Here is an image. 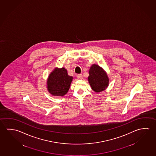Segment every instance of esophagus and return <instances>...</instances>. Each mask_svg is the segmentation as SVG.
<instances>
[{
  "instance_id": "obj_1",
  "label": "esophagus",
  "mask_w": 156,
  "mask_h": 156,
  "mask_svg": "<svg viewBox=\"0 0 156 156\" xmlns=\"http://www.w3.org/2000/svg\"><path fill=\"white\" fill-rule=\"evenodd\" d=\"M77 78L79 79H82L83 78V76L82 74H79L77 75Z\"/></svg>"
}]
</instances>
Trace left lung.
<instances>
[{"label":"left lung","instance_id":"8db88e82","mask_svg":"<svg viewBox=\"0 0 156 156\" xmlns=\"http://www.w3.org/2000/svg\"><path fill=\"white\" fill-rule=\"evenodd\" d=\"M88 80L92 89L95 92H100L105 89L109 84L107 74L97 65H93L90 69Z\"/></svg>","mask_w":156,"mask_h":156}]
</instances>
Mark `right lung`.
<instances>
[{"instance_id": "right-lung-1", "label": "right lung", "mask_w": 156, "mask_h": 156, "mask_svg": "<svg viewBox=\"0 0 156 156\" xmlns=\"http://www.w3.org/2000/svg\"><path fill=\"white\" fill-rule=\"evenodd\" d=\"M73 77L68 75L65 68L55 69L47 80L48 90L54 96H64L68 92Z\"/></svg>"}]
</instances>
